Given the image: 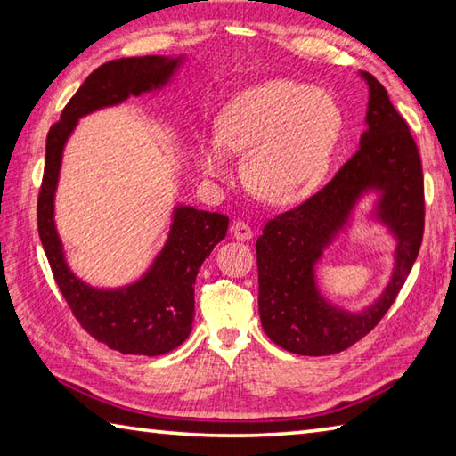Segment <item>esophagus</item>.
<instances>
[{"label": "esophagus", "instance_id": "esophagus-1", "mask_svg": "<svg viewBox=\"0 0 456 456\" xmlns=\"http://www.w3.org/2000/svg\"><path fill=\"white\" fill-rule=\"evenodd\" d=\"M231 235H233L237 241H249L253 237V231L245 221H233V225H231Z\"/></svg>", "mask_w": 456, "mask_h": 456}]
</instances>
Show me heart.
Segmentation results:
<instances>
[{
  "mask_svg": "<svg viewBox=\"0 0 456 456\" xmlns=\"http://www.w3.org/2000/svg\"><path fill=\"white\" fill-rule=\"evenodd\" d=\"M343 111L325 89L269 79L241 91L223 107L217 137L197 145L207 177L225 181L229 153L243 155L247 187L261 200L285 205L317 191L335 159Z\"/></svg>",
  "mask_w": 456,
  "mask_h": 456,
  "instance_id": "heart-1",
  "label": "heart"
}]
</instances>
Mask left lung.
<instances>
[{
  "instance_id": "1",
  "label": "left lung",
  "mask_w": 456,
  "mask_h": 456,
  "mask_svg": "<svg viewBox=\"0 0 456 456\" xmlns=\"http://www.w3.org/2000/svg\"><path fill=\"white\" fill-rule=\"evenodd\" d=\"M361 76L369 107L359 151L321 191L269 219L255 247L265 333L281 349L307 357L341 353L369 335L391 309L423 243L425 185L417 143L387 89L370 73ZM369 191L379 193L378 216L397 239L395 271L370 308L349 314L318 293L314 265Z\"/></svg>"
}]
</instances>
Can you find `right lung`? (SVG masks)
Instances as JSON below:
<instances>
[{
	"label": "right lung",
	"mask_w": 456,
	"mask_h": 456,
	"mask_svg": "<svg viewBox=\"0 0 456 456\" xmlns=\"http://www.w3.org/2000/svg\"><path fill=\"white\" fill-rule=\"evenodd\" d=\"M183 57H123L91 73L61 118L53 123L45 143V169L37 197V231L49 267L73 317L95 341L123 354L169 353L191 333L195 313V279L213 247L227 235L229 217L177 205L167 243L145 275L121 289H94L69 271L53 223V197L61 155L77 119L118 105L131 95L159 89L171 79Z\"/></svg>",
	"instance_id": "1"
}]
</instances>
